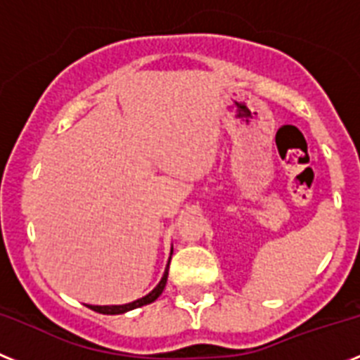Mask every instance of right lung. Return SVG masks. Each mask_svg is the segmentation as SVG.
Segmentation results:
<instances>
[{
  "instance_id": "obj_1",
  "label": "right lung",
  "mask_w": 360,
  "mask_h": 360,
  "mask_svg": "<svg viewBox=\"0 0 360 360\" xmlns=\"http://www.w3.org/2000/svg\"><path fill=\"white\" fill-rule=\"evenodd\" d=\"M168 267H170V264H168ZM168 267H166V271H165V274H162L159 285H157V288L153 289L150 295H146V297L139 298V300L131 302V304H124V306H87V307H91L93 311H96V313H102V315H120V313L131 311V309H135V307H141V306H146V304H152L153 300H157V298H159V295H161L162 289H165L166 278H168Z\"/></svg>"
}]
</instances>
